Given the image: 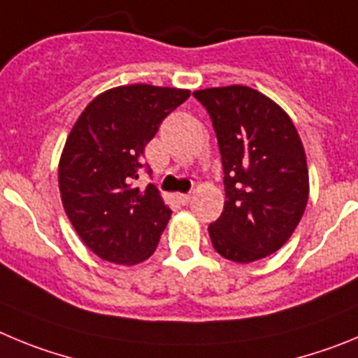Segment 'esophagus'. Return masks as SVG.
<instances>
[{
	"label": "esophagus",
	"mask_w": 358,
	"mask_h": 358,
	"mask_svg": "<svg viewBox=\"0 0 358 358\" xmlns=\"http://www.w3.org/2000/svg\"><path fill=\"white\" fill-rule=\"evenodd\" d=\"M176 199H178L182 205H189V203H191V199H192V196L191 194H176Z\"/></svg>",
	"instance_id": "34e87169"
}]
</instances>
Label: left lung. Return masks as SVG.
<instances>
[{"label":"left lung","mask_w":358,"mask_h":358,"mask_svg":"<svg viewBox=\"0 0 358 358\" xmlns=\"http://www.w3.org/2000/svg\"><path fill=\"white\" fill-rule=\"evenodd\" d=\"M194 98L210 115L224 173L212 246L231 262H255L287 243L307 207L303 144L285 110L251 87H212Z\"/></svg>","instance_id":"8db88e82"}]
</instances>
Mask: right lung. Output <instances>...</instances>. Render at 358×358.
Segmentation results:
<instances>
[{"label": "right lung", "instance_id": "add662e5", "mask_svg": "<svg viewBox=\"0 0 358 358\" xmlns=\"http://www.w3.org/2000/svg\"><path fill=\"white\" fill-rule=\"evenodd\" d=\"M189 96L146 83L114 87L76 119L60 157V196L76 234L99 259L134 266L153 255L171 208L153 183L139 189L134 182L146 144Z\"/></svg>", "mask_w": 358, "mask_h": 358}]
</instances>
